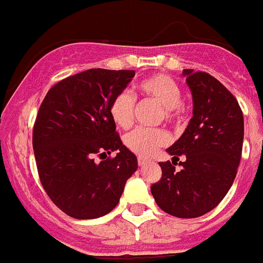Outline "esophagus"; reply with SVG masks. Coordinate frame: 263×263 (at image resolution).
Here are the masks:
<instances>
[{"label":"esophagus","mask_w":263,"mask_h":263,"mask_svg":"<svg viewBox=\"0 0 263 263\" xmlns=\"http://www.w3.org/2000/svg\"><path fill=\"white\" fill-rule=\"evenodd\" d=\"M145 164H147V160L144 157H138V165L140 166H144Z\"/></svg>","instance_id":"esophagus-1"}]
</instances>
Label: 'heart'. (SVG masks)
I'll list each match as a JSON object with an SVG mask.
<instances>
[{
  "label": "heart",
  "mask_w": 263,
  "mask_h": 263,
  "mask_svg": "<svg viewBox=\"0 0 263 263\" xmlns=\"http://www.w3.org/2000/svg\"><path fill=\"white\" fill-rule=\"evenodd\" d=\"M141 94L151 98L162 106V118L169 122H177L184 116V105L181 103V88L172 78L157 73L138 84ZM136 98L127 90H123L112 98L110 103V114L118 126L127 129L134 119ZM171 141L168 132L164 129H136L125 137V145L129 151L140 157H151Z\"/></svg>",
  "instance_id": "obj_1"
}]
</instances>
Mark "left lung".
Returning a JSON list of instances; mask_svg holds the SVG:
<instances>
[{"label": "left lung", "mask_w": 263, "mask_h": 263, "mask_svg": "<svg viewBox=\"0 0 263 263\" xmlns=\"http://www.w3.org/2000/svg\"><path fill=\"white\" fill-rule=\"evenodd\" d=\"M192 92L194 116L183 136L166 149L172 162H160L162 176L151 186L156 203L177 218H197L214 210L236 176L243 145V114L239 103L207 72L184 69ZM180 155L186 157L176 171Z\"/></svg>", "instance_id": "left-lung-1"}]
</instances>
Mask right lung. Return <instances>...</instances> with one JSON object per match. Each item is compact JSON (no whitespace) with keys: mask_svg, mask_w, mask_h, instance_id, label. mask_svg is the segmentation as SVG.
Returning <instances> with one entry per match:
<instances>
[{"mask_svg":"<svg viewBox=\"0 0 263 263\" xmlns=\"http://www.w3.org/2000/svg\"><path fill=\"white\" fill-rule=\"evenodd\" d=\"M134 75L130 69H87L56 83L39 108L32 138L39 177L49 199L71 218L108 214L138 168L110 114L112 98ZM112 151L117 155L107 158Z\"/></svg>","mask_w":263,"mask_h":263,"instance_id":"obj_1","label":"right lung"}]
</instances>
